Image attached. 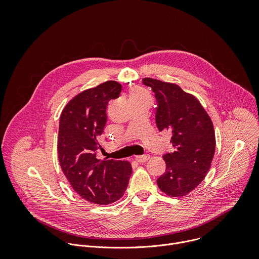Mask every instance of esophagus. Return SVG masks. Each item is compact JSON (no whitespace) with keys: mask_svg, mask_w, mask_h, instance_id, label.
<instances>
[{"mask_svg":"<svg viewBox=\"0 0 259 259\" xmlns=\"http://www.w3.org/2000/svg\"><path fill=\"white\" fill-rule=\"evenodd\" d=\"M150 159V155H142V156H136L135 160L139 163H144Z\"/></svg>","mask_w":259,"mask_h":259,"instance_id":"obj_1","label":"esophagus"}]
</instances>
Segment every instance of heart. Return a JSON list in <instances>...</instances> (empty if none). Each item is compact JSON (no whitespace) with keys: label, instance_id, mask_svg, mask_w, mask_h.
Returning <instances> with one entry per match:
<instances>
[{"label":"heart","instance_id":"b5f03b06","mask_svg":"<svg viewBox=\"0 0 259 259\" xmlns=\"http://www.w3.org/2000/svg\"><path fill=\"white\" fill-rule=\"evenodd\" d=\"M144 96H149V94H147V92L144 89L134 88L131 90L129 97L131 99V98H139V97H144Z\"/></svg>","mask_w":259,"mask_h":259}]
</instances>
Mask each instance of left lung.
Segmentation results:
<instances>
[{"instance_id":"8db88e82","label":"left lung","mask_w":259,"mask_h":259,"mask_svg":"<svg viewBox=\"0 0 259 259\" xmlns=\"http://www.w3.org/2000/svg\"><path fill=\"white\" fill-rule=\"evenodd\" d=\"M142 82L156 94L158 129L172 132L174 152L163 157L166 170L158 187L169 197L187 196L210 169L216 143L212 121L198 98L178 85L152 78Z\"/></svg>"}]
</instances>
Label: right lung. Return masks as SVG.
<instances>
[{
	"label": "right lung",
	"mask_w": 259,
	"mask_h": 259,
	"mask_svg": "<svg viewBox=\"0 0 259 259\" xmlns=\"http://www.w3.org/2000/svg\"><path fill=\"white\" fill-rule=\"evenodd\" d=\"M122 85L107 81L70 99L61 112L57 152L62 172L83 199L108 205L121 199L132 173L127 161L100 160L98 137L106 123V106L118 98Z\"/></svg>",
	"instance_id": "obj_1"
}]
</instances>
